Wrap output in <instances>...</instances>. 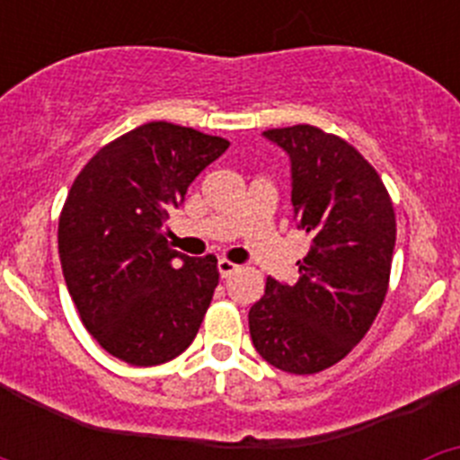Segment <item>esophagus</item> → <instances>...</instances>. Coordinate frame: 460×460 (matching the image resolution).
<instances>
[{"mask_svg":"<svg viewBox=\"0 0 460 460\" xmlns=\"http://www.w3.org/2000/svg\"><path fill=\"white\" fill-rule=\"evenodd\" d=\"M237 270H239V265H234V262H230V260H226V258L218 260V274H221L223 279H227V276L234 274Z\"/></svg>","mask_w":460,"mask_h":460,"instance_id":"obj_1","label":"esophagus"}]
</instances>
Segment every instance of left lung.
<instances>
[{"mask_svg":"<svg viewBox=\"0 0 460 460\" xmlns=\"http://www.w3.org/2000/svg\"><path fill=\"white\" fill-rule=\"evenodd\" d=\"M262 136L290 156L292 211L311 249L295 286L267 279L249 311L251 341L271 367L311 376L371 329L387 295L396 217L380 174L339 136L308 124Z\"/></svg>","mask_w":460,"mask_h":460,"instance_id":"obj_1","label":"left lung"}]
</instances>
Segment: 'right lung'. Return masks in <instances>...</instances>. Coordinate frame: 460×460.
<instances>
[{"mask_svg": "<svg viewBox=\"0 0 460 460\" xmlns=\"http://www.w3.org/2000/svg\"><path fill=\"white\" fill-rule=\"evenodd\" d=\"M230 142L149 121L117 137L75 177L59 217V260L80 320L131 367L193 343L218 286L217 258L170 249L165 221Z\"/></svg>", "mask_w": 460, "mask_h": 460, "instance_id": "right-lung-1", "label": "right lung"}]
</instances>
